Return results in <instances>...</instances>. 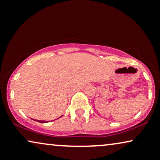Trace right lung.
Listing matches in <instances>:
<instances>
[{
    "instance_id": "obj_1",
    "label": "right lung",
    "mask_w": 160,
    "mask_h": 160,
    "mask_svg": "<svg viewBox=\"0 0 160 160\" xmlns=\"http://www.w3.org/2000/svg\"><path fill=\"white\" fill-rule=\"evenodd\" d=\"M35 121H37L38 122H41V123H47V122H48L47 121H42V120H35Z\"/></svg>"
}]
</instances>
